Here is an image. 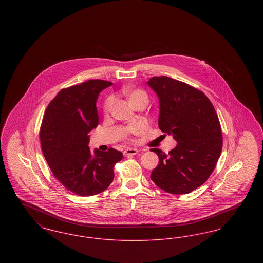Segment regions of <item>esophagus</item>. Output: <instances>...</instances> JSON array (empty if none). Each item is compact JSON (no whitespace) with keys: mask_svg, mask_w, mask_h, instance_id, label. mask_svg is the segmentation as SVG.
Segmentation results:
<instances>
[{"mask_svg":"<svg viewBox=\"0 0 263 263\" xmlns=\"http://www.w3.org/2000/svg\"><path fill=\"white\" fill-rule=\"evenodd\" d=\"M138 152L139 151L137 149H133V148H129V149H126L124 151V156L125 157H131V156H135V155H137Z\"/></svg>","mask_w":263,"mask_h":263,"instance_id":"1","label":"esophagus"}]
</instances>
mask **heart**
I'll list each match as a JSON object with an SVG mask.
<instances>
[{
    "label": "heart",
    "instance_id": "b5f03b06",
    "mask_svg": "<svg viewBox=\"0 0 263 263\" xmlns=\"http://www.w3.org/2000/svg\"><path fill=\"white\" fill-rule=\"evenodd\" d=\"M121 93L125 97L132 107H135L139 103H147V101H148L147 93L140 88L124 87L121 89ZM113 103H114V100H113L112 97L107 98L104 101L102 110H103V114L105 116H107L111 111ZM143 130H144V126L142 125H133L128 128L129 132H141Z\"/></svg>",
    "mask_w": 263,
    "mask_h": 263
}]
</instances>
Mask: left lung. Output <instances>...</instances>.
Returning a JSON list of instances; mask_svg holds the SVG:
<instances>
[{
    "label": "left lung",
    "instance_id": "1",
    "mask_svg": "<svg viewBox=\"0 0 263 263\" xmlns=\"http://www.w3.org/2000/svg\"><path fill=\"white\" fill-rule=\"evenodd\" d=\"M160 100L159 128L173 135L175 149L159 156L151 179L172 194H186L201 186L211 175L223 147L218 115L212 102L199 89L168 77L147 82Z\"/></svg>",
    "mask_w": 263,
    "mask_h": 263
}]
</instances>
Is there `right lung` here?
Here are the masks:
<instances>
[{
	"label": "right lung",
	"mask_w": 263,
	"mask_h": 263,
	"mask_svg": "<svg viewBox=\"0 0 263 263\" xmlns=\"http://www.w3.org/2000/svg\"><path fill=\"white\" fill-rule=\"evenodd\" d=\"M111 82L89 80L61 89L48 104L39 131L41 149L55 178L80 196L104 191L114 178L121 152L88 148V134L99 125L96 102Z\"/></svg>",
	"instance_id": "1"
}]
</instances>
